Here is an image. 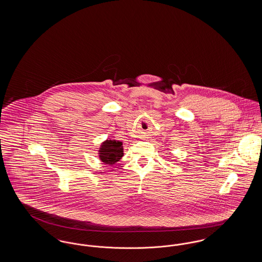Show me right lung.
I'll list each match as a JSON object with an SVG mask.
<instances>
[{
  "mask_svg": "<svg viewBox=\"0 0 262 262\" xmlns=\"http://www.w3.org/2000/svg\"><path fill=\"white\" fill-rule=\"evenodd\" d=\"M124 156L123 142L107 139L100 146L99 158L102 162L108 165H114Z\"/></svg>",
  "mask_w": 262,
  "mask_h": 262,
  "instance_id": "right-lung-1",
  "label": "right lung"
}]
</instances>
